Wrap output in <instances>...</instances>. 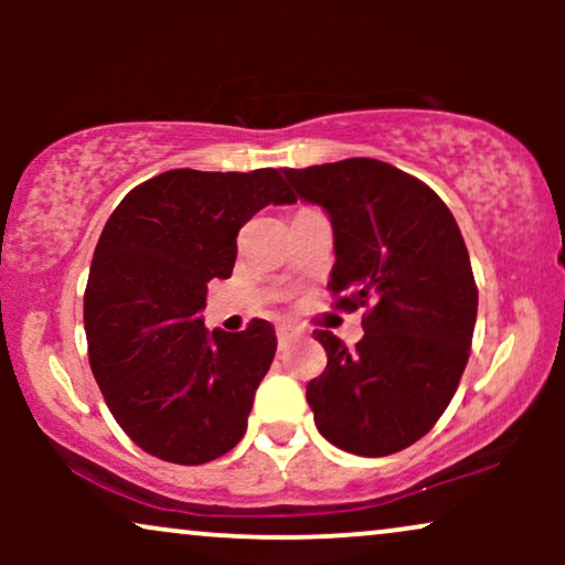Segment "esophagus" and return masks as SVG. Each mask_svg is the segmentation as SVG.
Listing matches in <instances>:
<instances>
[{
	"label": "esophagus",
	"mask_w": 565,
	"mask_h": 565,
	"mask_svg": "<svg viewBox=\"0 0 565 565\" xmlns=\"http://www.w3.org/2000/svg\"><path fill=\"white\" fill-rule=\"evenodd\" d=\"M300 334V329L295 323H278L276 327V337H278V348H287L295 337Z\"/></svg>",
	"instance_id": "1"
}]
</instances>
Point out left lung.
<instances>
[{
    "mask_svg": "<svg viewBox=\"0 0 565 565\" xmlns=\"http://www.w3.org/2000/svg\"><path fill=\"white\" fill-rule=\"evenodd\" d=\"M284 178L332 223L329 289L348 291L345 308L369 305L353 350L316 332L327 350L305 391L316 427L359 457L406 449L438 423L468 366L478 289L457 220L433 188L377 159Z\"/></svg>",
    "mask_w": 565,
    "mask_h": 565,
    "instance_id": "obj_1",
    "label": "left lung"
}]
</instances>
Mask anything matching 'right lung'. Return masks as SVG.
Listing matches in <instances>:
<instances>
[{
	"label": "right lung",
	"mask_w": 565,
	"mask_h": 565,
	"mask_svg": "<svg viewBox=\"0 0 565 565\" xmlns=\"http://www.w3.org/2000/svg\"><path fill=\"white\" fill-rule=\"evenodd\" d=\"M295 204L278 170H170L127 193L95 246L84 291L89 366L142 451L204 465L246 433L276 332L206 329V284L231 278L238 228L263 206Z\"/></svg>",
	"instance_id": "1"
}]
</instances>
